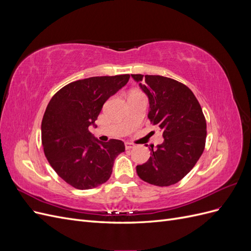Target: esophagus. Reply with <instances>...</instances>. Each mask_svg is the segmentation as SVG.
Wrapping results in <instances>:
<instances>
[{
	"instance_id": "esophagus-1",
	"label": "esophagus",
	"mask_w": 251,
	"mask_h": 251,
	"mask_svg": "<svg viewBox=\"0 0 251 251\" xmlns=\"http://www.w3.org/2000/svg\"><path fill=\"white\" fill-rule=\"evenodd\" d=\"M134 148V144L130 143V142H126V150H131Z\"/></svg>"
}]
</instances>
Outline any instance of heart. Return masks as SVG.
<instances>
[{
	"instance_id": "obj_1",
	"label": "heart",
	"mask_w": 251,
	"mask_h": 251,
	"mask_svg": "<svg viewBox=\"0 0 251 251\" xmlns=\"http://www.w3.org/2000/svg\"><path fill=\"white\" fill-rule=\"evenodd\" d=\"M133 93H136V94H140L139 92H133Z\"/></svg>"
}]
</instances>
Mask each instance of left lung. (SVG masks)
<instances>
[{"mask_svg":"<svg viewBox=\"0 0 251 251\" xmlns=\"http://www.w3.org/2000/svg\"><path fill=\"white\" fill-rule=\"evenodd\" d=\"M131 75L149 97L148 117L164 138L157 149L151 146V157L136 171L150 184L173 185L191 172L204 151L206 120L202 108L183 83L160 75Z\"/></svg>","mask_w":251,"mask_h":251,"instance_id":"obj_1","label":"left lung"}]
</instances>
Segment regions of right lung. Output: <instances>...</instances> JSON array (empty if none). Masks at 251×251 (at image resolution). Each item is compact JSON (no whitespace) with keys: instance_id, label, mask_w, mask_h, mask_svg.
<instances>
[{"instance_id":"1","label":"right lung","mask_w":251,"mask_h":251,"mask_svg":"<svg viewBox=\"0 0 251 251\" xmlns=\"http://www.w3.org/2000/svg\"><path fill=\"white\" fill-rule=\"evenodd\" d=\"M130 74L94 76L68 83L53 95L42 121V143L58 176L77 189H91L109 180L125 143L100 142L89 131L109 97L126 85Z\"/></svg>"}]
</instances>
